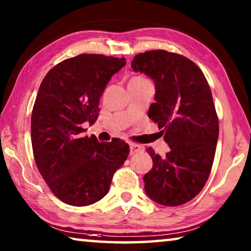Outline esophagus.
I'll use <instances>...</instances> for the list:
<instances>
[{
    "instance_id": "esophagus-1",
    "label": "esophagus",
    "mask_w": 251,
    "mask_h": 251,
    "mask_svg": "<svg viewBox=\"0 0 251 251\" xmlns=\"http://www.w3.org/2000/svg\"><path fill=\"white\" fill-rule=\"evenodd\" d=\"M143 150V147L141 145H138V144H135V143H131L129 145V154L130 155H134V154H137L138 151H141Z\"/></svg>"
}]
</instances>
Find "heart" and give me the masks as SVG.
Instances as JSON below:
<instances>
[{
    "mask_svg": "<svg viewBox=\"0 0 251 251\" xmlns=\"http://www.w3.org/2000/svg\"><path fill=\"white\" fill-rule=\"evenodd\" d=\"M131 79H146V78L143 77V76H135V77H133Z\"/></svg>",
    "mask_w": 251,
    "mask_h": 251,
    "instance_id": "1",
    "label": "heart"
}]
</instances>
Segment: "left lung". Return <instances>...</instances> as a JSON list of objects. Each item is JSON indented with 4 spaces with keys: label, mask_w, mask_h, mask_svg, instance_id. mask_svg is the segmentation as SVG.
<instances>
[{
    "label": "left lung",
    "mask_w": 251,
    "mask_h": 251,
    "mask_svg": "<svg viewBox=\"0 0 251 251\" xmlns=\"http://www.w3.org/2000/svg\"><path fill=\"white\" fill-rule=\"evenodd\" d=\"M131 69L154 80L148 117L171 147L164 157L147 150L152 168L143 178L145 192L160 205H182L201 193L214 163L219 124L210 87L194 62L167 50L136 55Z\"/></svg>",
    "instance_id": "1"
}]
</instances>
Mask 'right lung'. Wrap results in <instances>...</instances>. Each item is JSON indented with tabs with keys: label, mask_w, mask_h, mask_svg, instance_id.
I'll return each instance as SVG.
<instances>
[{
	"label": "right lung",
	"mask_w": 251,
	"mask_h": 251,
	"mask_svg": "<svg viewBox=\"0 0 251 251\" xmlns=\"http://www.w3.org/2000/svg\"><path fill=\"white\" fill-rule=\"evenodd\" d=\"M125 64V57L80 54L58 63L42 80L31 117L33 154L50 189L67 205L100 201L129 154L125 142L99 143L82 127L94 124L106 85Z\"/></svg>",
	"instance_id": "right-lung-1"
}]
</instances>
